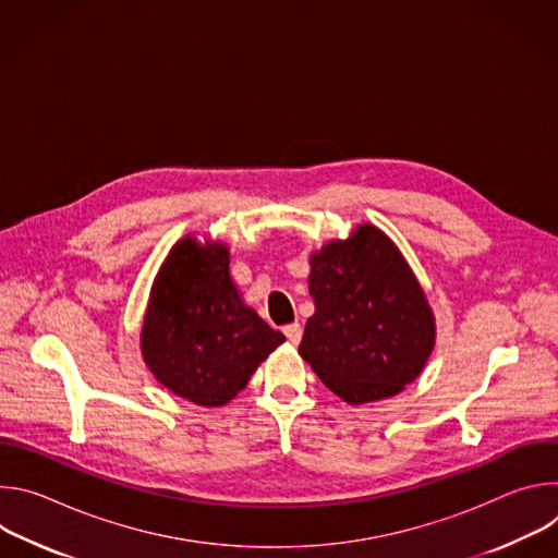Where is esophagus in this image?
<instances>
[{
	"label": "esophagus",
	"mask_w": 558,
	"mask_h": 558,
	"mask_svg": "<svg viewBox=\"0 0 558 558\" xmlns=\"http://www.w3.org/2000/svg\"><path fill=\"white\" fill-rule=\"evenodd\" d=\"M284 336H287V340H289L291 344H298V342L302 340V327H300L298 323L287 325V327H284Z\"/></svg>",
	"instance_id": "obj_1"
}]
</instances>
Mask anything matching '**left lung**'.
<instances>
[{
	"label": "left lung",
	"mask_w": 558,
	"mask_h": 558,
	"mask_svg": "<svg viewBox=\"0 0 558 558\" xmlns=\"http://www.w3.org/2000/svg\"><path fill=\"white\" fill-rule=\"evenodd\" d=\"M300 355L349 404L404 390L435 347V317L409 263L390 238L360 225L347 241L311 256Z\"/></svg>",
	"instance_id": "8db88e82"
}]
</instances>
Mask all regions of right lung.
Instances as JSON below:
<instances>
[{
  "label": "right lung",
  "mask_w": 558,
  "mask_h": 558,
  "mask_svg": "<svg viewBox=\"0 0 558 558\" xmlns=\"http://www.w3.org/2000/svg\"><path fill=\"white\" fill-rule=\"evenodd\" d=\"M282 342L238 293L222 243L185 235L172 247L141 329V353L158 381L198 407H222Z\"/></svg>",
  "instance_id": "1"
}]
</instances>
